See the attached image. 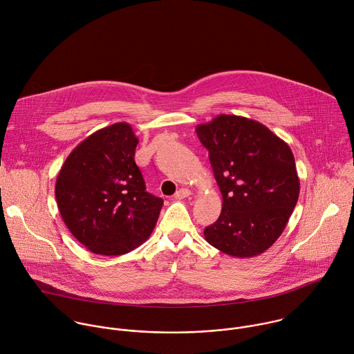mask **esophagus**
Here are the masks:
<instances>
[{
  "mask_svg": "<svg viewBox=\"0 0 354 354\" xmlns=\"http://www.w3.org/2000/svg\"><path fill=\"white\" fill-rule=\"evenodd\" d=\"M190 194H192V192H190L189 189H179V190L176 192V194H175V198L183 200V198H187Z\"/></svg>",
  "mask_w": 354,
  "mask_h": 354,
  "instance_id": "obj_1",
  "label": "esophagus"
}]
</instances>
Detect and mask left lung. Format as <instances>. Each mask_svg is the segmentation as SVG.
Segmentation results:
<instances>
[{
	"instance_id": "8db88e82",
	"label": "left lung",
	"mask_w": 354,
	"mask_h": 354,
	"mask_svg": "<svg viewBox=\"0 0 354 354\" xmlns=\"http://www.w3.org/2000/svg\"><path fill=\"white\" fill-rule=\"evenodd\" d=\"M196 132L223 198L221 216L204 229L207 243L236 258L263 254L284 232L299 197L290 146L241 115L221 114Z\"/></svg>"
}]
</instances>
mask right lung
<instances>
[{"mask_svg": "<svg viewBox=\"0 0 354 354\" xmlns=\"http://www.w3.org/2000/svg\"><path fill=\"white\" fill-rule=\"evenodd\" d=\"M132 127L115 122L84 139L62 165L55 196L70 233L93 254L124 255L151 234L162 198L146 192Z\"/></svg>", "mask_w": 354, "mask_h": 354, "instance_id": "right-lung-1", "label": "right lung"}]
</instances>
